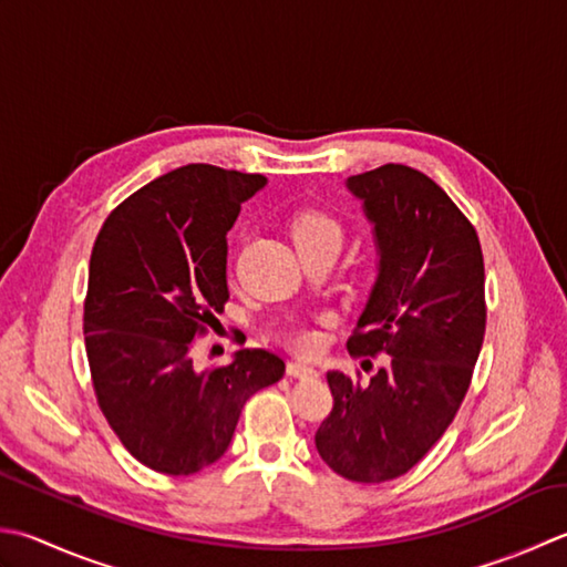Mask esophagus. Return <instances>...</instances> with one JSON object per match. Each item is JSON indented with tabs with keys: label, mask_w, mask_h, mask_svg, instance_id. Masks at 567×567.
<instances>
[{
	"label": "esophagus",
	"mask_w": 567,
	"mask_h": 567,
	"mask_svg": "<svg viewBox=\"0 0 567 567\" xmlns=\"http://www.w3.org/2000/svg\"><path fill=\"white\" fill-rule=\"evenodd\" d=\"M287 375L290 379H317V371L305 363H287Z\"/></svg>",
	"instance_id": "1"
}]
</instances>
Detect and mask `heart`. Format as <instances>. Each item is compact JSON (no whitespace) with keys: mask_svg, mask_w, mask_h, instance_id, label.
<instances>
[{"mask_svg":"<svg viewBox=\"0 0 567 567\" xmlns=\"http://www.w3.org/2000/svg\"><path fill=\"white\" fill-rule=\"evenodd\" d=\"M292 236L297 248L309 246V243H341L343 228L339 224L337 216H331L324 208H302L292 220ZM287 347L299 351V353H309L317 347V337L315 331L309 329H292L287 331Z\"/></svg>","mask_w":567,"mask_h":567,"instance_id":"b5f03b06","label":"heart"}]
</instances>
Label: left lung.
I'll return each mask as SVG.
<instances>
[{"mask_svg":"<svg viewBox=\"0 0 567 567\" xmlns=\"http://www.w3.org/2000/svg\"><path fill=\"white\" fill-rule=\"evenodd\" d=\"M347 186L381 255L347 349L385 363L369 383L327 373L334 408L315 445L343 480L381 484L425 457L470 391L486 329L484 258L470 218L423 172L383 164Z\"/></svg>","mask_w":567,"mask_h":567,"instance_id":"left-lung-1","label":"left lung"}]
</instances>
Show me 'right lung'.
Returning <instances> with one entry per match:
<instances>
[{"instance_id":"obj_1","label":"right lung","mask_w":567,"mask_h":567,"mask_svg":"<svg viewBox=\"0 0 567 567\" xmlns=\"http://www.w3.org/2000/svg\"><path fill=\"white\" fill-rule=\"evenodd\" d=\"M265 182L186 164L127 196L95 238L83 305L93 391L125 450L159 474L224 457L248 398L285 373L265 349L204 371L192 357L228 302L226 233Z\"/></svg>"}]
</instances>
